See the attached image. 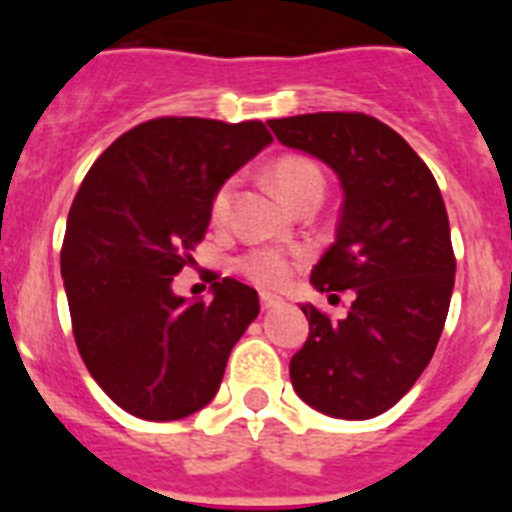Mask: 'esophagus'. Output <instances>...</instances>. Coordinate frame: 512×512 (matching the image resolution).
I'll return each mask as SVG.
<instances>
[{
    "label": "esophagus",
    "mask_w": 512,
    "mask_h": 512,
    "mask_svg": "<svg viewBox=\"0 0 512 512\" xmlns=\"http://www.w3.org/2000/svg\"><path fill=\"white\" fill-rule=\"evenodd\" d=\"M261 307H264V310H271V307H279V305H284V300L282 297H277V295H271V292H261Z\"/></svg>",
    "instance_id": "obj_1"
}]
</instances>
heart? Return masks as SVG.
<instances>
[{
  "label": "heart",
  "instance_id": "heart-1",
  "mask_svg": "<svg viewBox=\"0 0 512 512\" xmlns=\"http://www.w3.org/2000/svg\"><path fill=\"white\" fill-rule=\"evenodd\" d=\"M271 182L279 189L284 200L292 207H300L302 202L310 200V197H323L325 179L323 171L318 169V164H312L310 158L297 156V153H287V156H279L269 169ZM235 187L238 182L235 179H225L220 187L212 192L210 200V220L215 225H223L230 215V207H233ZM305 253L302 251H287V248H251L243 256H238L235 261V269L241 271L248 282L259 284V287H282L289 282L292 271L302 264Z\"/></svg>",
  "mask_w": 512,
  "mask_h": 512
}]
</instances>
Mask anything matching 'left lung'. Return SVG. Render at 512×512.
<instances>
[{"mask_svg": "<svg viewBox=\"0 0 512 512\" xmlns=\"http://www.w3.org/2000/svg\"><path fill=\"white\" fill-rule=\"evenodd\" d=\"M269 128L341 179L336 243L310 282L356 295L338 323L302 307L310 333L289 361L292 387L330 418H374L418 382L449 315L456 259L441 189L408 140L364 112L282 117Z\"/></svg>", "mask_w": 512, "mask_h": 512, "instance_id": "1", "label": "left lung"}]
</instances>
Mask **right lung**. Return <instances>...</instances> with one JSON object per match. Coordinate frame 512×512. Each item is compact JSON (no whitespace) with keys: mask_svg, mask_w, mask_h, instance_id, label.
Wrapping results in <instances>:
<instances>
[{"mask_svg":"<svg viewBox=\"0 0 512 512\" xmlns=\"http://www.w3.org/2000/svg\"><path fill=\"white\" fill-rule=\"evenodd\" d=\"M269 143L259 120L156 117L84 176L61 277L81 359L125 413L179 420L205 408L259 315L256 289L230 277L212 284V302L176 297L171 282L205 238L212 192Z\"/></svg>","mask_w":512,"mask_h":512,"instance_id":"add662e5","label":"right lung"}]
</instances>
